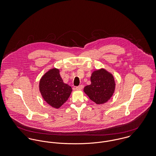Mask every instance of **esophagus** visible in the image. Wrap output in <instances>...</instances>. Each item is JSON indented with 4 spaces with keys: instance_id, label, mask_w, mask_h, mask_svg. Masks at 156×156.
<instances>
[{
    "instance_id": "34e87169",
    "label": "esophagus",
    "mask_w": 156,
    "mask_h": 156,
    "mask_svg": "<svg viewBox=\"0 0 156 156\" xmlns=\"http://www.w3.org/2000/svg\"><path fill=\"white\" fill-rule=\"evenodd\" d=\"M83 85H80L78 86V87H76L75 90H81L83 89Z\"/></svg>"
}]
</instances>
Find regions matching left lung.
<instances>
[{
    "mask_svg": "<svg viewBox=\"0 0 156 156\" xmlns=\"http://www.w3.org/2000/svg\"><path fill=\"white\" fill-rule=\"evenodd\" d=\"M91 82L90 85L84 87L85 93L97 105L106 103L115 90L113 75L103 68L96 70L91 74Z\"/></svg>",
    "mask_w": 156,
    "mask_h": 156,
    "instance_id": "left-lung-1",
    "label": "left lung"
}]
</instances>
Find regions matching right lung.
<instances>
[{"label": "right lung", "instance_id": "obj_1", "mask_svg": "<svg viewBox=\"0 0 156 156\" xmlns=\"http://www.w3.org/2000/svg\"><path fill=\"white\" fill-rule=\"evenodd\" d=\"M39 90L44 101L53 108H59L68 99L72 88L63 83L59 70L53 68L40 79Z\"/></svg>", "mask_w": 156, "mask_h": 156}]
</instances>
